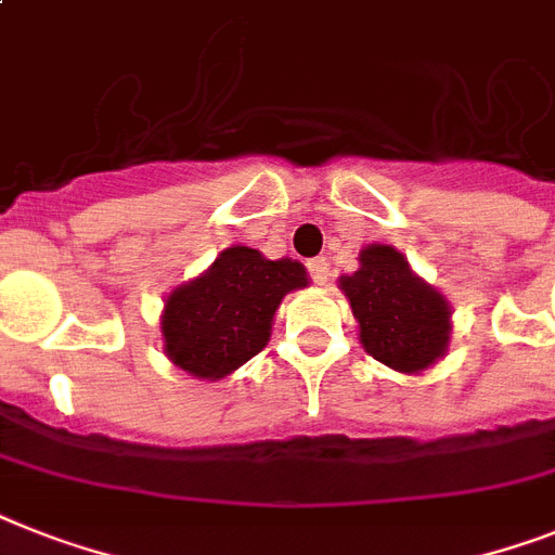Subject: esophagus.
I'll return each mask as SVG.
<instances>
[{"label": "esophagus", "mask_w": 555, "mask_h": 555, "mask_svg": "<svg viewBox=\"0 0 555 555\" xmlns=\"http://www.w3.org/2000/svg\"><path fill=\"white\" fill-rule=\"evenodd\" d=\"M308 273H310V279L317 282V285H327V279H331V262H327L324 256H319V259H310Z\"/></svg>", "instance_id": "obj_1"}]
</instances>
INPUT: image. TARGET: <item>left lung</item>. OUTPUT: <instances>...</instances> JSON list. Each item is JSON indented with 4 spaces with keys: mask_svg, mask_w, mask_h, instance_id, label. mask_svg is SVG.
<instances>
[{
    "mask_svg": "<svg viewBox=\"0 0 555 555\" xmlns=\"http://www.w3.org/2000/svg\"><path fill=\"white\" fill-rule=\"evenodd\" d=\"M362 268L341 279L359 322L364 350L402 373H418L444 353L450 308L434 287L413 276L404 256L390 245L359 254Z\"/></svg>",
    "mask_w": 555,
    "mask_h": 555,
    "instance_id": "left-lung-1",
    "label": "left lung"
}]
</instances>
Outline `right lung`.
I'll list each match as a JSON object with an SVG mask.
<instances>
[{
	"mask_svg": "<svg viewBox=\"0 0 555 555\" xmlns=\"http://www.w3.org/2000/svg\"><path fill=\"white\" fill-rule=\"evenodd\" d=\"M305 285V268L293 259L270 262L254 247H228L205 276L165 301L170 362L196 379H222L268 345L282 296Z\"/></svg>",
	"mask_w": 555,
	"mask_h": 555,
	"instance_id": "1",
	"label": "right lung"
}]
</instances>
